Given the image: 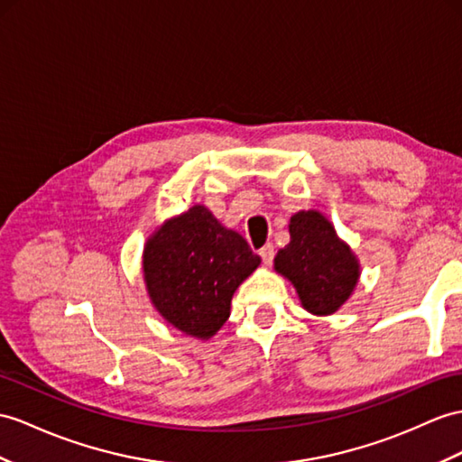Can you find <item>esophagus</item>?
Instances as JSON below:
<instances>
[{"instance_id":"esophagus-1","label":"esophagus","mask_w":462,"mask_h":462,"mask_svg":"<svg viewBox=\"0 0 462 462\" xmlns=\"http://www.w3.org/2000/svg\"><path fill=\"white\" fill-rule=\"evenodd\" d=\"M261 258H263V263L266 264V266H270L273 264V261H274V246L273 245H264L263 249H261Z\"/></svg>"}]
</instances>
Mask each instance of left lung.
<instances>
[{"label":"left lung","instance_id":"left-lung-1","mask_svg":"<svg viewBox=\"0 0 462 462\" xmlns=\"http://www.w3.org/2000/svg\"><path fill=\"white\" fill-rule=\"evenodd\" d=\"M288 231L290 243L274 256V270L296 288L303 310L333 316L353 296L361 263L318 209L296 211Z\"/></svg>","mask_w":462,"mask_h":462}]
</instances>
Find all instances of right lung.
<instances>
[{"mask_svg": "<svg viewBox=\"0 0 462 462\" xmlns=\"http://www.w3.org/2000/svg\"><path fill=\"white\" fill-rule=\"evenodd\" d=\"M261 256L237 231L227 229L201 204L166 219L143 249L146 294L166 323L208 341L229 319L237 288Z\"/></svg>", "mask_w": 462, "mask_h": 462, "instance_id": "right-lung-1", "label": "right lung"}]
</instances>
